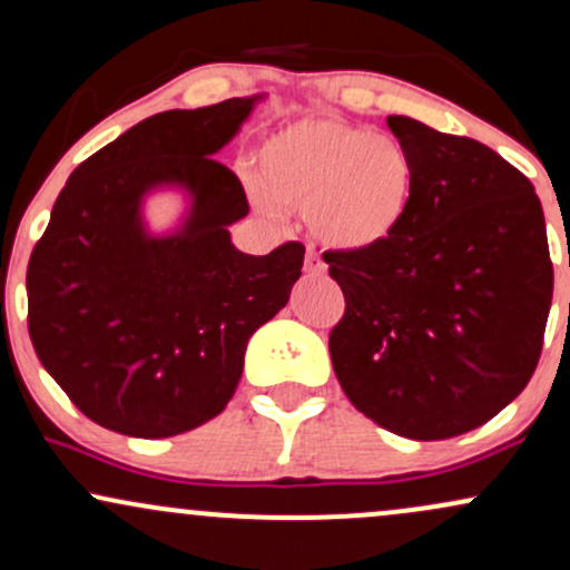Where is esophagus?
Returning <instances> with one entry per match:
<instances>
[{"instance_id":"obj_1","label":"esophagus","mask_w":570,"mask_h":570,"mask_svg":"<svg viewBox=\"0 0 570 570\" xmlns=\"http://www.w3.org/2000/svg\"><path fill=\"white\" fill-rule=\"evenodd\" d=\"M305 273H307V276H324V273H326L324 259L318 257L313 248H307V252H305Z\"/></svg>"}]
</instances>
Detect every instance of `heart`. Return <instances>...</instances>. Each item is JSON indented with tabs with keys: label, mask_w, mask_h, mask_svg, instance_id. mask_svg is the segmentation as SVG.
<instances>
[{
	"label": "heart",
	"mask_w": 570,
	"mask_h": 570,
	"mask_svg": "<svg viewBox=\"0 0 570 570\" xmlns=\"http://www.w3.org/2000/svg\"><path fill=\"white\" fill-rule=\"evenodd\" d=\"M415 160L396 136L340 117H305L259 149V189L271 203L305 208L318 240L375 252L402 230L415 198Z\"/></svg>",
	"instance_id": "obj_1"
}]
</instances>
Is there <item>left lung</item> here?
Listing matches in <instances>:
<instances>
[{
  "instance_id": "8db88e82",
  "label": "left lung",
  "mask_w": 570,
  "mask_h": 570,
  "mask_svg": "<svg viewBox=\"0 0 570 570\" xmlns=\"http://www.w3.org/2000/svg\"><path fill=\"white\" fill-rule=\"evenodd\" d=\"M385 122L415 160V198L385 246L324 252L345 297L332 367L377 426L448 440L499 415L539 364L552 305L544 212L485 144Z\"/></svg>"
}]
</instances>
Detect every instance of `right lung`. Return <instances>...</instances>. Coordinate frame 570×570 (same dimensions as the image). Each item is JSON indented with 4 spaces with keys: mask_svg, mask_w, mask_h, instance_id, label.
<instances>
[{
    "mask_svg": "<svg viewBox=\"0 0 570 570\" xmlns=\"http://www.w3.org/2000/svg\"><path fill=\"white\" fill-rule=\"evenodd\" d=\"M257 98L147 117L80 163L58 195L26 271L29 335L98 426L163 440L217 417L248 337L289 299L305 246L238 252L227 225L248 200L214 158ZM160 184L185 186L194 208L179 234L153 239L138 208Z\"/></svg>",
    "mask_w": 570,
    "mask_h": 570,
    "instance_id": "right-lung-1",
    "label": "right lung"
}]
</instances>
